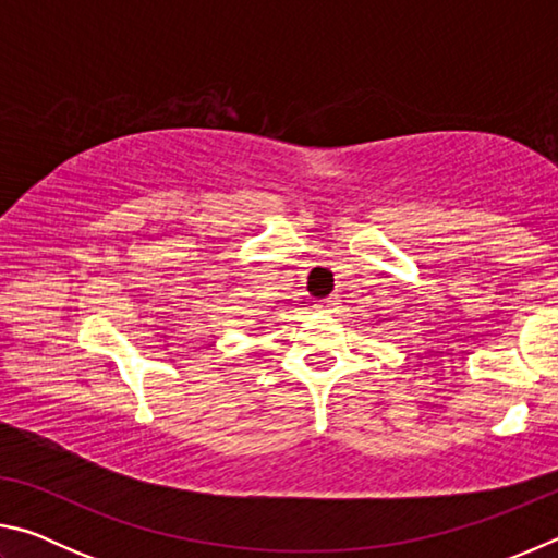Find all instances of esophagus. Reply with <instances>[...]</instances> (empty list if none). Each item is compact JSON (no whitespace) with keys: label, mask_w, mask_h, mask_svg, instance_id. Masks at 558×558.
I'll list each match as a JSON object with an SVG mask.
<instances>
[{"label":"esophagus","mask_w":558,"mask_h":558,"mask_svg":"<svg viewBox=\"0 0 558 558\" xmlns=\"http://www.w3.org/2000/svg\"><path fill=\"white\" fill-rule=\"evenodd\" d=\"M339 305L337 302V298H325V300H319V310H325V313H332V310Z\"/></svg>","instance_id":"1"}]
</instances>
